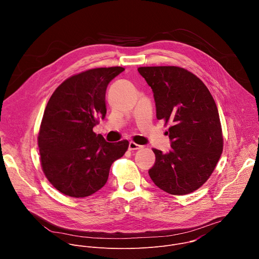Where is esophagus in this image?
Segmentation results:
<instances>
[{"label":"esophagus","mask_w":259,"mask_h":259,"mask_svg":"<svg viewBox=\"0 0 259 259\" xmlns=\"http://www.w3.org/2000/svg\"><path fill=\"white\" fill-rule=\"evenodd\" d=\"M142 145H140V144H137V143H135V142H133V141H130L129 142V151H136V150H140V149H142Z\"/></svg>","instance_id":"esophagus-1"}]
</instances>
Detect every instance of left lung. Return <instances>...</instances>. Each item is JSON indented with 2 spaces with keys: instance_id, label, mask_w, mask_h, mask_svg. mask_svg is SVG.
I'll use <instances>...</instances> for the list:
<instances>
[{
  "instance_id": "obj_1",
  "label": "left lung",
  "mask_w": 259,
  "mask_h": 259,
  "mask_svg": "<svg viewBox=\"0 0 259 259\" xmlns=\"http://www.w3.org/2000/svg\"><path fill=\"white\" fill-rule=\"evenodd\" d=\"M140 75L154 92L157 119L172 123L166 134L171 151L154 149L149 174L164 192L182 196L208 180L223 153L224 137L216 103L205 84L178 66H142Z\"/></svg>"
}]
</instances>
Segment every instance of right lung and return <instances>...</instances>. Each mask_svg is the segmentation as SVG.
I'll use <instances>...</instances> for the list:
<instances>
[{
  "mask_svg": "<svg viewBox=\"0 0 259 259\" xmlns=\"http://www.w3.org/2000/svg\"><path fill=\"white\" fill-rule=\"evenodd\" d=\"M124 70L99 67L71 76L46 105L38 136L41 165L52 186L66 196L85 198L99 191L110 166L128 150V140L107 142L93 132L106 115V87Z\"/></svg>",
  "mask_w": 259,
  "mask_h": 259,
  "instance_id": "obj_1",
  "label": "right lung"
}]
</instances>
